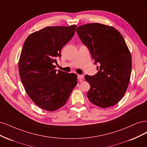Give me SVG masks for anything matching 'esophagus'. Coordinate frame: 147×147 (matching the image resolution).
Listing matches in <instances>:
<instances>
[{"label":"esophagus","mask_w":147,"mask_h":147,"mask_svg":"<svg viewBox=\"0 0 147 147\" xmlns=\"http://www.w3.org/2000/svg\"><path fill=\"white\" fill-rule=\"evenodd\" d=\"M84 75L78 74V79H79V80H82V79H84Z\"/></svg>","instance_id":"34e87169"}]
</instances>
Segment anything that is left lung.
Here are the masks:
<instances>
[{
    "instance_id": "1",
    "label": "left lung",
    "mask_w": 147,
    "mask_h": 147,
    "mask_svg": "<svg viewBox=\"0 0 147 147\" xmlns=\"http://www.w3.org/2000/svg\"><path fill=\"white\" fill-rule=\"evenodd\" d=\"M76 32L94 63H99L95 75L85 76L90 84L88 98L99 107L115 105L126 91L132 69L131 55L123 37L114 27L99 23L79 26Z\"/></svg>"
}]
</instances>
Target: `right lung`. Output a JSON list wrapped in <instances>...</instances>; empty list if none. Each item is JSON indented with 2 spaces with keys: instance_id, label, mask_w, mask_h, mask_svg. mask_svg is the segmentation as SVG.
I'll return each instance as SVG.
<instances>
[{
  "instance_id": "1",
  "label": "right lung",
  "mask_w": 147,
  "mask_h": 147,
  "mask_svg": "<svg viewBox=\"0 0 147 147\" xmlns=\"http://www.w3.org/2000/svg\"><path fill=\"white\" fill-rule=\"evenodd\" d=\"M76 25L46 27L28 36L19 60L20 78L27 94L42 109L63 106L78 84L74 73L57 71V58L74 36Z\"/></svg>"
}]
</instances>
